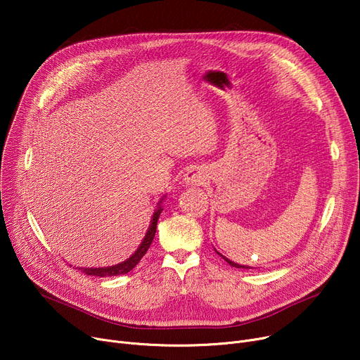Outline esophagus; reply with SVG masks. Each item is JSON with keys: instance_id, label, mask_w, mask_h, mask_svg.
I'll return each instance as SVG.
<instances>
[{"instance_id": "34e87169", "label": "esophagus", "mask_w": 360, "mask_h": 360, "mask_svg": "<svg viewBox=\"0 0 360 360\" xmlns=\"http://www.w3.org/2000/svg\"><path fill=\"white\" fill-rule=\"evenodd\" d=\"M205 179H207V175L200 167H193L184 175V184L186 185H201L205 182Z\"/></svg>"}]
</instances>
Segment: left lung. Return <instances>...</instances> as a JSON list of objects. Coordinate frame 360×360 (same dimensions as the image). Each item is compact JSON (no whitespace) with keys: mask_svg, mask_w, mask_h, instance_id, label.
Segmentation results:
<instances>
[{"mask_svg":"<svg viewBox=\"0 0 360 360\" xmlns=\"http://www.w3.org/2000/svg\"><path fill=\"white\" fill-rule=\"evenodd\" d=\"M217 252V251H216ZM226 262H228L229 264V266H232V267H235V269H252V267H248V266H240V264H238V262H233V261H231L229 258H226V257H223L220 252H217Z\"/></svg>","mask_w":360,"mask_h":360,"instance_id":"8db88e82","label":"left lung"}]
</instances>
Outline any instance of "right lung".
Instances as JSON below:
<instances>
[{"mask_svg": "<svg viewBox=\"0 0 360 360\" xmlns=\"http://www.w3.org/2000/svg\"><path fill=\"white\" fill-rule=\"evenodd\" d=\"M162 201L163 198L159 201L156 210L153 213V216H151V220H150V226L147 229V233L144 236V239L141 240L140 247L137 248V251L132 254L129 258H127L125 261L120 262V264H115V266H109V267H77L80 271H83L84 274L87 276H98V277H110V276H120V274H127L128 271H131L132 269H134L137 264L140 262V259L144 257V254L147 252V250L150 248L151 242H153L155 239V235H156V228H158V220H159V216L162 213Z\"/></svg>", "mask_w": 360, "mask_h": 360, "instance_id": "1", "label": "right lung"}]
</instances>
